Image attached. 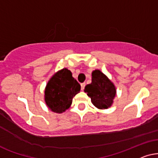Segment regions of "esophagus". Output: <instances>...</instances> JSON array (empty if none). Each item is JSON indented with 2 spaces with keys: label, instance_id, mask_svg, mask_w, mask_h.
<instances>
[{
  "label": "esophagus",
  "instance_id": "34e87169",
  "mask_svg": "<svg viewBox=\"0 0 158 158\" xmlns=\"http://www.w3.org/2000/svg\"><path fill=\"white\" fill-rule=\"evenodd\" d=\"M85 83H81V90H83L85 89Z\"/></svg>",
  "mask_w": 158,
  "mask_h": 158
}]
</instances>
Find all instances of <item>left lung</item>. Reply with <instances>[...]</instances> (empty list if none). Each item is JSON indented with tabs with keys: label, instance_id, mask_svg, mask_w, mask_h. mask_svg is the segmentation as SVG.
<instances>
[{
	"label": "left lung",
	"instance_id": "8db88e82",
	"mask_svg": "<svg viewBox=\"0 0 158 158\" xmlns=\"http://www.w3.org/2000/svg\"><path fill=\"white\" fill-rule=\"evenodd\" d=\"M85 92L97 108L103 110L113 105L116 88L106 74L96 69L92 72V82L85 86Z\"/></svg>",
	"mask_w": 158,
	"mask_h": 158
}]
</instances>
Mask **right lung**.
<instances>
[{"instance_id":"obj_1","label":"right lung","mask_w":158,"mask_h":158,"mask_svg":"<svg viewBox=\"0 0 158 158\" xmlns=\"http://www.w3.org/2000/svg\"><path fill=\"white\" fill-rule=\"evenodd\" d=\"M81 86L68 69L55 73L45 89V101L52 112L62 113L70 108L73 98L80 92Z\"/></svg>"}]
</instances>
